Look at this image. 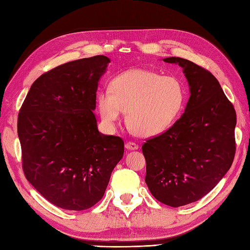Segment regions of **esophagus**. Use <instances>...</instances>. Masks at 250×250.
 <instances>
[{
  "label": "esophagus",
  "mask_w": 250,
  "mask_h": 250,
  "mask_svg": "<svg viewBox=\"0 0 250 250\" xmlns=\"http://www.w3.org/2000/svg\"><path fill=\"white\" fill-rule=\"evenodd\" d=\"M125 147H126L127 149H129V150H135V149H138V148H139V145H138L137 143H135V142L129 141V142H127V143L125 144Z\"/></svg>",
  "instance_id": "34e87169"
}]
</instances>
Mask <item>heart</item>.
Wrapping results in <instances>:
<instances>
[{
	"label": "heart",
	"instance_id": "1",
	"mask_svg": "<svg viewBox=\"0 0 250 250\" xmlns=\"http://www.w3.org/2000/svg\"><path fill=\"white\" fill-rule=\"evenodd\" d=\"M185 83L175 76L132 69L115 76L99 94L103 121L113 125L126 111L129 128L142 137L159 135L178 119L186 104Z\"/></svg>",
	"mask_w": 250,
	"mask_h": 250
}]
</instances>
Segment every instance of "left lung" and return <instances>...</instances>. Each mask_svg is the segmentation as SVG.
<instances>
[{"instance_id": "8db88e82", "label": "left lung", "mask_w": 250, "mask_h": 250, "mask_svg": "<svg viewBox=\"0 0 250 250\" xmlns=\"http://www.w3.org/2000/svg\"><path fill=\"white\" fill-rule=\"evenodd\" d=\"M163 62L184 68L191 96L180 119L146 140L142 151L151 195L176 208L203 198L228 172L235 155L236 114L211 72L180 57Z\"/></svg>"}]
</instances>
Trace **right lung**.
Masks as SVG:
<instances>
[{
	"mask_svg": "<svg viewBox=\"0 0 250 250\" xmlns=\"http://www.w3.org/2000/svg\"><path fill=\"white\" fill-rule=\"evenodd\" d=\"M109 62L97 55L45 72L18 115L24 175L59 208L81 211L99 203L123 158V140L101 133L92 112Z\"/></svg>",
	"mask_w": 250,
	"mask_h": 250,
	"instance_id": "right-lung-1",
	"label": "right lung"
}]
</instances>
